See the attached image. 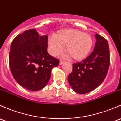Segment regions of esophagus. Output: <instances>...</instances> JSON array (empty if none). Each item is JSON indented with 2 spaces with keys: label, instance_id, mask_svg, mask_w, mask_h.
I'll list each match as a JSON object with an SVG mask.
<instances>
[{
  "label": "esophagus",
  "instance_id": "1",
  "mask_svg": "<svg viewBox=\"0 0 121 121\" xmlns=\"http://www.w3.org/2000/svg\"><path fill=\"white\" fill-rule=\"evenodd\" d=\"M64 62L65 61H63V60H60V65L63 64V63H64Z\"/></svg>",
  "mask_w": 121,
  "mask_h": 121
}]
</instances>
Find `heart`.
Here are the masks:
<instances>
[{"label":"heart","mask_w":121,"mask_h":121,"mask_svg":"<svg viewBox=\"0 0 121 121\" xmlns=\"http://www.w3.org/2000/svg\"><path fill=\"white\" fill-rule=\"evenodd\" d=\"M93 44L91 35L75 29L60 30L55 36L48 39L49 51L52 56L58 55L64 49L75 60L85 58L91 52Z\"/></svg>","instance_id":"heart-1"}]
</instances>
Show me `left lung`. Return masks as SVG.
I'll list each match as a JSON object with an SVG mask.
<instances>
[{
    "label": "left lung",
    "instance_id": "left-lung-1",
    "mask_svg": "<svg viewBox=\"0 0 121 121\" xmlns=\"http://www.w3.org/2000/svg\"><path fill=\"white\" fill-rule=\"evenodd\" d=\"M94 50L86 58L72 64L68 77L69 85L75 92L85 94L97 88L103 82L110 63V49L105 38L96 34Z\"/></svg>",
    "mask_w": 121,
    "mask_h": 121
}]
</instances>
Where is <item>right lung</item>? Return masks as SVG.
I'll list each match as a JSON object with an SVG mask.
<instances>
[{
  "mask_svg": "<svg viewBox=\"0 0 121 121\" xmlns=\"http://www.w3.org/2000/svg\"><path fill=\"white\" fill-rule=\"evenodd\" d=\"M48 36L36 29L26 30L12 41L9 54L10 71L16 81L26 89L36 91L49 82L59 60L47 52Z\"/></svg>",
  "mask_w": 121,
  "mask_h": 121,
  "instance_id": "1",
  "label": "right lung"
}]
</instances>
